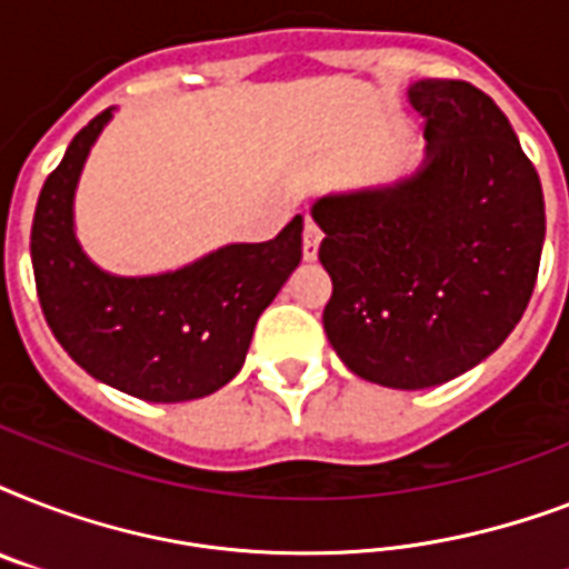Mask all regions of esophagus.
<instances>
[{"instance_id":"34e87169","label":"esophagus","mask_w":569,"mask_h":569,"mask_svg":"<svg viewBox=\"0 0 569 569\" xmlns=\"http://www.w3.org/2000/svg\"><path fill=\"white\" fill-rule=\"evenodd\" d=\"M319 244H321L319 223L312 221V218H307V223H303V259H307V262H312V259L319 257Z\"/></svg>"}]
</instances>
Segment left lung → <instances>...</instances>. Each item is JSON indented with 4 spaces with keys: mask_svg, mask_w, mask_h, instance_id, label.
Wrapping results in <instances>:
<instances>
[{
    "mask_svg": "<svg viewBox=\"0 0 569 569\" xmlns=\"http://www.w3.org/2000/svg\"><path fill=\"white\" fill-rule=\"evenodd\" d=\"M425 159L405 180L312 203L333 280L325 333L339 360L389 389L469 372L517 328L547 236L543 189L485 91L419 79Z\"/></svg>",
    "mask_w": 569,
    "mask_h": 569,
    "instance_id": "8db88e82",
    "label": "left lung"
}]
</instances>
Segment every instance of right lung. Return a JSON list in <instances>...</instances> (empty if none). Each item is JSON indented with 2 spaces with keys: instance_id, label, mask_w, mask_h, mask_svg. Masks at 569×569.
I'll return each instance as SVG.
<instances>
[{
  "instance_id": "right-lung-1",
  "label": "right lung",
  "mask_w": 569,
  "mask_h": 569,
  "mask_svg": "<svg viewBox=\"0 0 569 569\" xmlns=\"http://www.w3.org/2000/svg\"><path fill=\"white\" fill-rule=\"evenodd\" d=\"M111 118L114 109L97 114L40 189L31 223L40 307L91 378L156 405L212 396L239 375L257 319L301 262L303 218L271 241L223 244L177 271L111 274L84 253L73 221L76 186Z\"/></svg>"
}]
</instances>
